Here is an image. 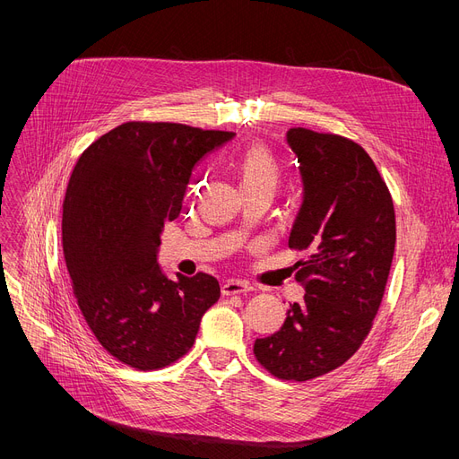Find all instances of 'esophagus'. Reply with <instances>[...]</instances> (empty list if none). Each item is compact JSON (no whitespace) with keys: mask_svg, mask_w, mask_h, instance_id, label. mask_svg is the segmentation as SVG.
Instances as JSON below:
<instances>
[{"mask_svg":"<svg viewBox=\"0 0 459 459\" xmlns=\"http://www.w3.org/2000/svg\"><path fill=\"white\" fill-rule=\"evenodd\" d=\"M253 286L246 281H239V279H229L221 284V292L223 296H234V294H246L251 292Z\"/></svg>","mask_w":459,"mask_h":459,"instance_id":"obj_1","label":"esophagus"}]
</instances>
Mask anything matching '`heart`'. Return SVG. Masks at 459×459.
Returning <instances> with one entry per match:
<instances>
[{
    "label": "heart",
    "mask_w": 459,
    "mask_h": 459,
    "mask_svg": "<svg viewBox=\"0 0 459 459\" xmlns=\"http://www.w3.org/2000/svg\"><path fill=\"white\" fill-rule=\"evenodd\" d=\"M229 169L244 193H266L273 195L282 180V167L277 156L260 143L246 144L229 161Z\"/></svg>",
    "instance_id": "heart-1"
}]
</instances>
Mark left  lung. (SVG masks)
<instances>
[{"label":"left lung","mask_w":459,"mask_h":459,"mask_svg":"<svg viewBox=\"0 0 459 459\" xmlns=\"http://www.w3.org/2000/svg\"><path fill=\"white\" fill-rule=\"evenodd\" d=\"M305 195L288 239L301 251V303L253 351L272 376L307 381L342 367L365 342L387 286L396 217L387 184L355 141L307 128L286 134Z\"/></svg>","instance_id":"8db88e82"}]
</instances>
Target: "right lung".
I'll return each mask as SVG.
<instances>
[{"label": "right lung", "mask_w": 459, "mask_h": 459, "mask_svg": "<svg viewBox=\"0 0 459 459\" xmlns=\"http://www.w3.org/2000/svg\"><path fill=\"white\" fill-rule=\"evenodd\" d=\"M232 132L132 120L80 156L63 201L72 292L100 346L135 370L173 365L220 299L208 273L167 279L156 262L165 221L182 210L195 163Z\"/></svg>", "instance_id": "add662e5"}]
</instances>
